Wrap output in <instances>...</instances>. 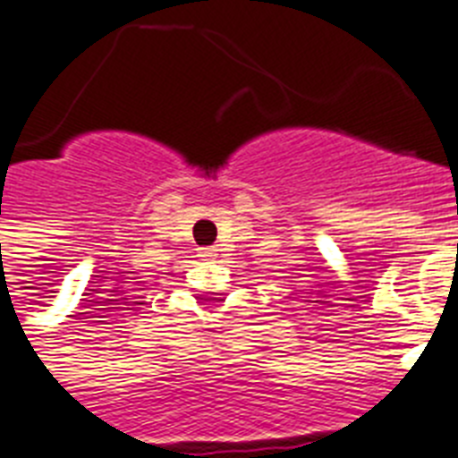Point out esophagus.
Wrapping results in <instances>:
<instances>
[{
  "label": "esophagus",
  "mask_w": 458,
  "mask_h": 458,
  "mask_svg": "<svg viewBox=\"0 0 458 458\" xmlns=\"http://www.w3.org/2000/svg\"><path fill=\"white\" fill-rule=\"evenodd\" d=\"M202 256H207V259H209V256H216V249H202Z\"/></svg>",
  "instance_id": "esophagus-1"
}]
</instances>
